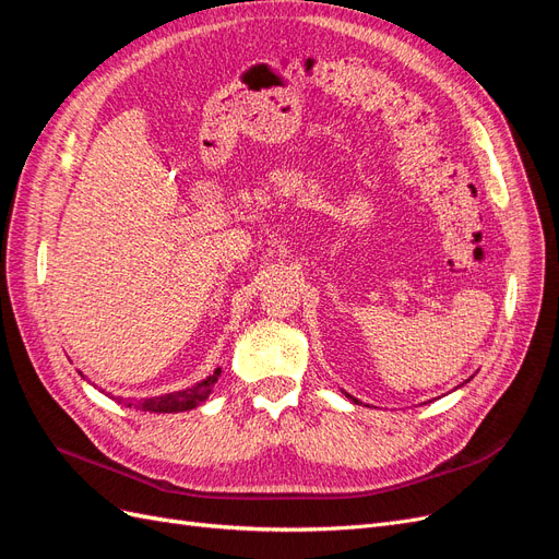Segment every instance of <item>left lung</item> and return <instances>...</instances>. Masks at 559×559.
Wrapping results in <instances>:
<instances>
[{"label":"left lung","instance_id":"1","mask_svg":"<svg viewBox=\"0 0 559 559\" xmlns=\"http://www.w3.org/2000/svg\"><path fill=\"white\" fill-rule=\"evenodd\" d=\"M466 382H468V380H466ZM345 396H347V399H352V401H354V403H359V401H357V399H354V396H349V394H345Z\"/></svg>","mask_w":559,"mask_h":559}]
</instances>
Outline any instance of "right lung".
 Returning <instances> with one entry per match:
<instances>
[{"label": "right lung", "instance_id": "add662e5", "mask_svg": "<svg viewBox=\"0 0 559 559\" xmlns=\"http://www.w3.org/2000/svg\"><path fill=\"white\" fill-rule=\"evenodd\" d=\"M218 376H222V368H216L210 378L200 380L198 384H193L189 389H183V392H173V394H163V396H154V399H142V401L116 396V401L123 403L126 408H140L144 413H181V411H191V408H195V405H200L202 401H205L212 394V386L218 380Z\"/></svg>", "mask_w": 559, "mask_h": 559}]
</instances>
